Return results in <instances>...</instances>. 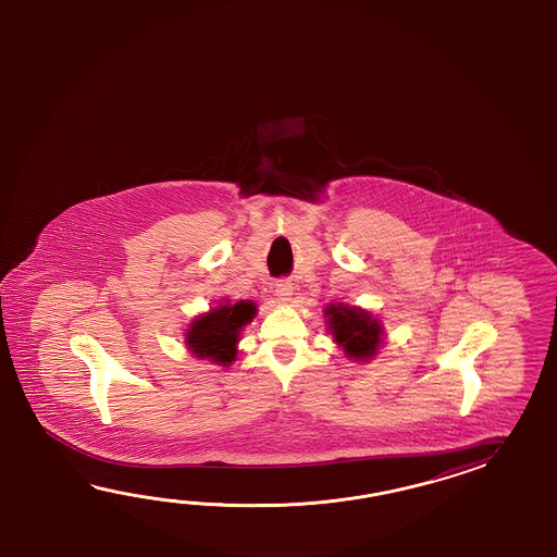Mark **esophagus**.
Here are the masks:
<instances>
[{
	"mask_svg": "<svg viewBox=\"0 0 557 557\" xmlns=\"http://www.w3.org/2000/svg\"><path fill=\"white\" fill-rule=\"evenodd\" d=\"M274 295L281 300V302H288L290 296H293V284L288 281H281V283L274 286Z\"/></svg>",
	"mask_w": 557,
	"mask_h": 557,
	"instance_id": "34e87169",
	"label": "esophagus"
}]
</instances>
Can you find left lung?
Here are the masks:
<instances>
[{
	"label": "left lung",
	"mask_w": 557,
	"mask_h": 557,
	"mask_svg": "<svg viewBox=\"0 0 557 557\" xmlns=\"http://www.w3.org/2000/svg\"><path fill=\"white\" fill-rule=\"evenodd\" d=\"M326 331L352 362H370L384 346V326L370 310L331 302L324 308Z\"/></svg>",
	"instance_id": "left-lung-1"
}]
</instances>
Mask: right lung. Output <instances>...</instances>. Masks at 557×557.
Segmentation results:
<instances>
[{"label":"right lung","instance_id":"right-lung-1","mask_svg":"<svg viewBox=\"0 0 557 557\" xmlns=\"http://www.w3.org/2000/svg\"><path fill=\"white\" fill-rule=\"evenodd\" d=\"M255 314L257 305L252 300H225L190 320L185 332V346L199 360L231 367L237 358L240 332L255 319Z\"/></svg>","mask_w":557,"mask_h":557}]
</instances>
